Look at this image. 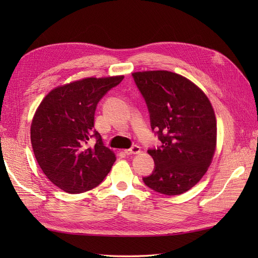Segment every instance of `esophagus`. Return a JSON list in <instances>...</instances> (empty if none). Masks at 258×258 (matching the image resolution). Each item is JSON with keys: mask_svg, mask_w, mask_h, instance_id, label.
Instances as JSON below:
<instances>
[{"mask_svg": "<svg viewBox=\"0 0 258 258\" xmlns=\"http://www.w3.org/2000/svg\"><path fill=\"white\" fill-rule=\"evenodd\" d=\"M124 153L127 155H132V154H140L141 153V147L138 146V145H134L129 150H124Z\"/></svg>", "mask_w": 258, "mask_h": 258, "instance_id": "obj_1", "label": "esophagus"}]
</instances>
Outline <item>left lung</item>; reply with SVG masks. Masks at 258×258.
Masks as SVG:
<instances>
[{"instance_id": "obj_1", "label": "left lung", "mask_w": 258, "mask_h": 258, "mask_svg": "<svg viewBox=\"0 0 258 258\" xmlns=\"http://www.w3.org/2000/svg\"><path fill=\"white\" fill-rule=\"evenodd\" d=\"M132 76L162 143L147 151L155 170L143 182L157 192L181 195L200 181L212 162L217 136L212 104L197 85L179 74L160 70Z\"/></svg>"}]
</instances>
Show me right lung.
I'll list each match as a JSON object with an SVG mask.
<instances>
[{"instance_id":"1","label":"right lung","mask_w":258,"mask_h":258,"mask_svg":"<svg viewBox=\"0 0 258 258\" xmlns=\"http://www.w3.org/2000/svg\"><path fill=\"white\" fill-rule=\"evenodd\" d=\"M123 75L86 77L50 90L36 108L31 143L38 166L49 181L69 194L98 186L111 171L116 156L93 131L97 104ZM95 134H93V132ZM93 135L97 143L91 148Z\"/></svg>"}]
</instances>
